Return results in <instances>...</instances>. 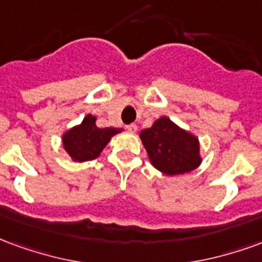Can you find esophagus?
<instances>
[{
    "label": "esophagus",
    "mask_w": 262,
    "mask_h": 262,
    "mask_svg": "<svg viewBox=\"0 0 262 262\" xmlns=\"http://www.w3.org/2000/svg\"><path fill=\"white\" fill-rule=\"evenodd\" d=\"M127 129H128L129 133H135L137 131V125L135 124H129V125H127Z\"/></svg>",
    "instance_id": "obj_1"
}]
</instances>
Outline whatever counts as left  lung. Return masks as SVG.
<instances>
[{
  "label": "left lung",
  "instance_id": "obj_1",
  "mask_svg": "<svg viewBox=\"0 0 262 262\" xmlns=\"http://www.w3.org/2000/svg\"><path fill=\"white\" fill-rule=\"evenodd\" d=\"M139 137L152 165L165 174H184L201 163L196 137L177 127L170 118L160 117Z\"/></svg>",
  "mask_w": 262,
  "mask_h": 262
}]
</instances>
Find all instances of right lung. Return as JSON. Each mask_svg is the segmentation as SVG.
Listing matches in <instances>:
<instances>
[{"label":"right lung","instance_id":"right-lung-1","mask_svg":"<svg viewBox=\"0 0 262 262\" xmlns=\"http://www.w3.org/2000/svg\"><path fill=\"white\" fill-rule=\"evenodd\" d=\"M96 118L88 114L79 125L67 131L62 144L71 158L78 162L92 160L99 156L114 134L121 133L120 128H99Z\"/></svg>","mask_w":262,"mask_h":262}]
</instances>
